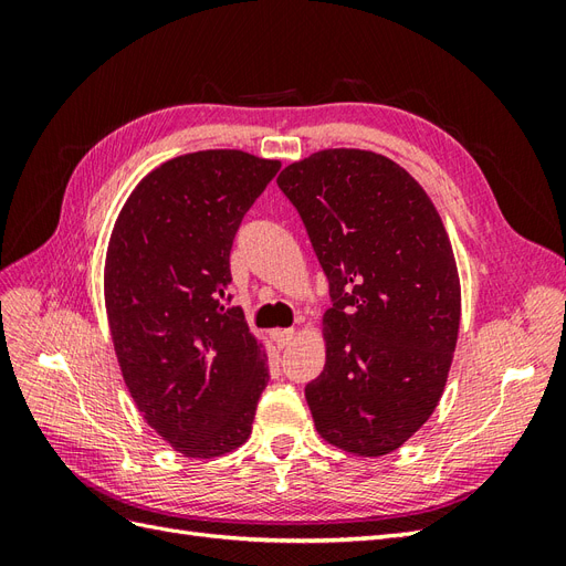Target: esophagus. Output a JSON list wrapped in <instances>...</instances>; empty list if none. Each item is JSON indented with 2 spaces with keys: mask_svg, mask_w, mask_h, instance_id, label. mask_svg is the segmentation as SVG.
I'll return each instance as SVG.
<instances>
[{
  "mask_svg": "<svg viewBox=\"0 0 566 566\" xmlns=\"http://www.w3.org/2000/svg\"><path fill=\"white\" fill-rule=\"evenodd\" d=\"M295 328H281V331H276L273 333V337H276V345L281 347V349H285V347H290L295 342Z\"/></svg>",
  "mask_w": 566,
  "mask_h": 566,
  "instance_id": "1",
  "label": "esophagus"
}]
</instances>
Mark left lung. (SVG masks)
<instances>
[{"instance_id": "left-lung-1", "label": "left lung", "mask_w": 566, "mask_h": 566, "mask_svg": "<svg viewBox=\"0 0 566 566\" xmlns=\"http://www.w3.org/2000/svg\"><path fill=\"white\" fill-rule=\"evenodd\" d=\"M295 205L328 276L325 366L304 387L318 434L385 455L437 408L460 328V281L424 188L373 150L328 148L287 165Z\"/></svg>"}]
</instances>
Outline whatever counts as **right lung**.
<instances>
[{"label": "right lung", "mask_w": 566, "mask_h": 566, "mask_svg": "<svg viewBox=\"0 0 566 566\" xmlns=\"http://www.w3.org/2000/svg\"><path fill=\"white\" fill-rule=\"evenodd\" d=\"M281 169L243 150H198L139 181L106 254V312L144 420L188 458L248 441L266 354L231 306L238 227Z\"/></svg>", "instance_id": "right-lung-1"}]
</instances>
